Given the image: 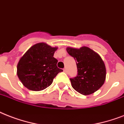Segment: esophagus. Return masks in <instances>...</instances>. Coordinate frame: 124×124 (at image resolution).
<instances>
[{
  "label": "esophagus",
  "mask_w": 124,
  "mask_h": 124,
  "mask_svg": "<svg viewBox=\"0 0 124 124\" xmlns=\"http://www.w3.org/2000/svg\"><path fill=\"white\" fill-rule=\"evenodd\" d=\"M63 71H64V72H66V73L67 72V69H63Z\"/></svg>",
  "instance_id": "esophagus-1"
}]
</instances>
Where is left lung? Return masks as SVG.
Here are the masks:
<instances>
[{"instance_id":"1","label":"left lung","mask_w":124,"mask_h":124,"mask_svg":"<svg viewBox=\"0 0 124 124\" xmlns=\"http://www.w3.org/2000/svg\"><path fill=\"white\" fill-rule=\"evenodd\" d=\"M67 52L75 59L77 76L70 78L73 89L83 95L98 91L105 82L106 69L100 56L88 47L79 49L68 47Z\"/></svg>"}]
</instances>
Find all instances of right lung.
I'll return each instance as SVG.
<instances>
[{"label":"right lung","mask_w":124,"mask_h":124,"mask_svg":"<svg viewBox=\"0 0 124 124\" xmlns=\"http://www.w3.org/2000/svg\"><path fill=\"white\" fill-rule=\"evenodd\" d=\"M57 48L46 43H37L21 57L17 65V75L26 88L42 91L51 85L54 78L63 71L57 67L58 61L54 57Z\"/></svg>","instance_id":"obj_1"}]
</instances>
